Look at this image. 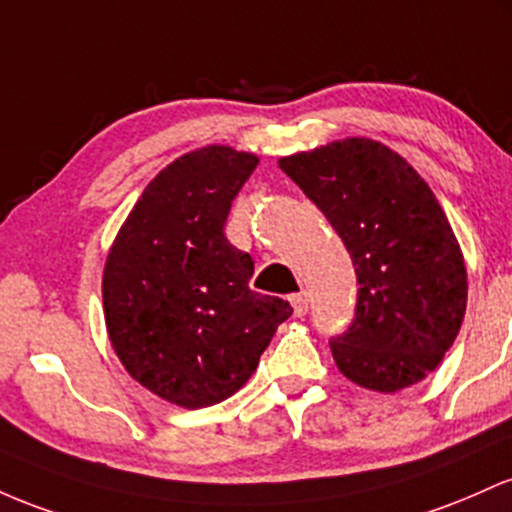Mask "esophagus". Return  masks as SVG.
<instances>
[{
    "instance_id": "esophagus-1",
    "label": "esophagus",
    "mask_w": 512,
    "mask_h": 512,
    "mask_svg": "<svg viewBox=\"0 0 512 512\" xmlns=\"http://www.w3.org/2000/svg\"><path fill=\"white\" fill-rule=\"evenodd\" d=\"M290 304H292V312H295V317H304V314H307V307H309L307 292H297V295H292Z\"/></svg>"
}]
</instances>
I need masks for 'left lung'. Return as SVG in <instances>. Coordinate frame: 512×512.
Here are the masks:
<instances>
[{"label": "left lung", "instance_id": "left-lung-1", "mask_svg": "<svg viewBox=\"0 0 512 512\" xmlns=\"http://www.w3.org/2000/svg\"><path fill=\"white\" fill-rule=\"evenodd\" d=\"M278 166L353 258L355 319L331 341L341 375L382 394L426 380L467 312V266L435 193L401 154L370 137L280 157Z\"/></svg>", "mask_w": 512, "mask_h": 512}]
</instances>
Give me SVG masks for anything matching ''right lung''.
Returning a JSON list of instances; mask_svg holds the SVG:
<instances>
[{"mask_svg": "<svg viewBox=\"0 0 512 512\" xmlns=\"http://www.w3.org/2000/svg\"><path fill=\"white\" fill-rule=\"evenodd\" d=\"M258 157L208 145L159 171L120 225L103 266V317L128 375L181 409L239 392L292 314L249 287L254 261L225 220Z\"/></svg>", "mask_w": 512, "mask_h": 512, "instance_id": "right-lung-1", "label": "right lung"}]
</instances>
